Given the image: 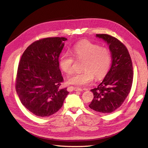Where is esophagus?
I'll return each mask as SVG.
<instances>
[{
    "mask_svg": "<svg viewBox=\"0 0 148 148\" xmlns=\"http://www.w3.org/2000/svg\"><path fill=\"white\" fill-rule=\"evenodd\" d=\"M69 88H71L73 90H74L75 91H83V89L82 88H78V87H70Z\"/></svg>",
    "mask_w": 148,
    "mask_h": 148,
    "instance_id": "34e87169",
    "label": "esophagus"
}]
</instances>
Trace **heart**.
Instances as JSON below:
<instances>
[{
	"mask_svg": "<svg viewBox=\"0 0 148 148\" xmlns=\"http://www.w3.org/2000/svg\"><path fill=\"white\" fill-rule=\"evenodd\" d=\"M69 52L62 53L59 63L62 70L70 75L73 72L74 59L84 60L82 65L83 71L73 74L68 79L69 84L77 86H85L91 83L94 78L99 79L108 71L111 62L110 50L101 47L99 44L88 40L76 44Z\"/></svg>",
	"mask_w": 148,
	"mask_h": 148,
	"instance_id": "heart-1",
	"label": "heart"
}]
</instances>
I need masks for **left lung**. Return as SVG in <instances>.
<instances>
[{"label": "left lung", "instance_id": "obj_1", "mask_svg": "<svg viewBox=\"0 0 148 148\" xmlns=\"http://www.w3.org/2000/svg\"><path fill=\"white\" fill-rule=\"evenodd\" d=\"M109 46L112 65L103 81L91 89L94 98L89 107L101 113L109 114L120 107L131 90L133 71L127 48L118 39L107 34H97Z\"/></svg>", "mask_w": 148, "mask_h": 148}]
</instances>
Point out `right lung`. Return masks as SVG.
<instances>
[{"mask_svg": "<svg viewBox=\"0 0 148 148\" xmlns=\"http://www.w3.org/2000/svg\"><path fill=\"white\" fill-rule=\"evenodd\" d=\"M67 39L47 38L26 48L18 66L15 89L21 102L31 113L49 117L63 106L69 93L60 89L64 82L59 57Z\"/></svg>", "mask_w": 148, "mask_h": 148, "instance_id": "1", "label": "right lung"}]
</instances>
